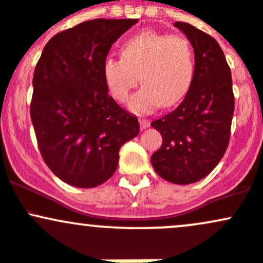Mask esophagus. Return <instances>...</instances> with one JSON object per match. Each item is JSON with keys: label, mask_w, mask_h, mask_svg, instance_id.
Segmentation results:
<instances>
[{"label": "esophagus", "mask_w": 263, "mask_h": 263, "mask_svg": "<svg viewBox=\"0 0 263 263\" xmlns=\"http://www.w3.org/2000/svg\"><path fill=\"white\" fill-rule=\"evenodd\" d=\"M140 126H141L142 129H146L150 127V121H148V119H144V118L140 119Z\"/></svg>", "instance_id": "34e87169"}]
</instances>
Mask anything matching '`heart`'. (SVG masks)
Here are the masks:
<instances>
[{"instance_id": "1", "label": "heart", "mask_w": 263, "mask_h": 263, "mask_svg": "<svg viewBox=\"0 0 263 263\" xmlns=\"http://www.w3.org/2000/svg\"><path fill=\"white\" fill-rule=\"evenodd\" d=\"M122 58H107L103 78L110 95L126 102L140 81L142 86L128 102L135 113H146L159 105L171 107L184 98L195 73V53L184 36L145 30L124 42Z\"/></svg>"}]
</instances>
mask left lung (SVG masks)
I'll return each mask as SVG.
<instances>
[{"mask_svg":"<svg viewBox=\"0 0 263 263\" xmlns=\"http://www.w3.org/2000/svg\"><path fill=\"white\" fill-rule=\"evenodd\" d=\"M174 26L195 52V73L184 99L173 112L151 122L163 144L151 156L156 173L176 184L205 178L224 156L230 139L234 95L224 52L209 34L191 24Z\"/></svg>","mask_w":263,"mask_h":263,"instance_id":"left-lung-1","label":"left lung"}]
</instances>
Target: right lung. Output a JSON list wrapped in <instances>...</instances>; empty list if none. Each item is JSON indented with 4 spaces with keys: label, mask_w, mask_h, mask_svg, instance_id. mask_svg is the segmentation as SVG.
<instances>
[{
    "label": "right lung",
    "mask_w": 263,
    "mask_h": 263,
    "mask_svg": "<svg viewBox=\"0 0 263 263\" xmlns=\"http://www.w3.org/2000/svg\"><path fill=\"white\" fill-rule=\"evenodd\" d=\"M137 18H95L55 34L33 76L30 116L39 150L61 181L92 188L115 174L139 121L108 94L103 63Z\"/></svg>",
    "instance_id": "obj_1"
}]
</instances>
